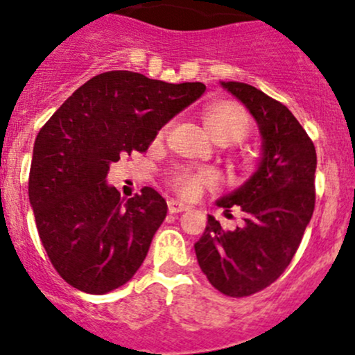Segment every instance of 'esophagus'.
<instances>
[{"label":"esophagus","mask_w":355,"mask_h":355,"mask_svg":"<svg viewBox=\"0 0 355 355\" xmlns=\"http://www.w3.org/2000/svg\"><path fill=\"white\" fill-rule=\"evenodd\" d=\"M189 206H185L184 202H178V200H170V202H168V211H170L171 214H178V212L189 211Z\"/></svg>","instance_id":"1"}]
</instances>
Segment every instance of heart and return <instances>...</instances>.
Masks as SVG:
<instances>
[{"label": "heart", "instance_id": "b5f03b06", "mask_svg": "<svg viewBox=\"0 0 355 355\" xmlns=\"http://www.w3.org/2000/svg\"><path fill=\"white\" fill-rule=\"evenodd\" d=\"M202 124L209 136L221 144L241 141L248 134L250 117L241 105L234 102H214L202 110ZM175 190L185 199H196L206 187L216 184L212 171H177L171 178Z\"/></svg>", "mask_w": 355, "mask_h": 355}]
</instances>
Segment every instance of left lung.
<instances>
[{"instance_id":"1","label":"left lung","mask_w":355,"mask_h":355,"mask_svg":"<svg viewBox=\"0 0 355 355\" xmlns=\"http://www.w3.org/2000/svg\"><path fill=\"white\" fill-rule=\"evenodd\" d=\"M252 114L262 136L255 173L218 200L243 212V226L223 230L207 216L196 248L197 262L212 286L231 297L270 286L293 260L315 209L316 151L303 125L286 105L252 85L221 81Z\"/></svg>"}]
</instances>
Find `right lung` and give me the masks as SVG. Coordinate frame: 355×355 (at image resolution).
Listing matches in <instances>:
<instances>
[{"label":"right lung","mask_w":355,"mask_h":355,"mask_svg":"<svg viewBox=\"0 0 355 355\" xmlns=\"http://www.w3.org/2000/svg\"><path fill=\"white\" fill-rule=\"evenodd\" d=\"M202 83H165L132 71L93 76L54 112L33 144L28 199L47 257L68 284L105 294L132 279L166 202L155 189L122 199L112 163L146 151L158 130L200 98Z\"/></svg>","instance_id":"obj_1"}]
</instances>
